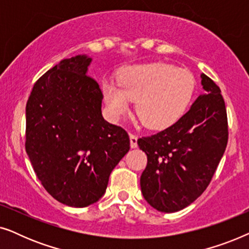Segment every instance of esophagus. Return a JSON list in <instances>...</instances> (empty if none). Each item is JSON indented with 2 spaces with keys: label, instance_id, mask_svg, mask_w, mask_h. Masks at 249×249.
I'll list each match as a JSON object with an SVG mask.
<instances>
[{
  "label": "esophagus",
  "instance_id": "esophagus-1",
  "mask_svg": "<svg viewBox=\"0 0 249 249\" xmlns=\"http://www.w3.org/2000/svg\"><path fill=\"white\" fill-rule=\"evenodd\" d=\"M129 137H130V146H131V148L137 147V139H138L137 136L130 134V135H129Z\"/></svg>",
  "mask_w": 249,
  "mask_h": 249
}]
</instances>
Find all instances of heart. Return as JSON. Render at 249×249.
Masks as SVG:
<instances>
[{
  "instance_id": "1",
  "label": "heart",
  "mask_w": 249,
  "mask_h": 249,
  "mask_svg": "<svg viewBox=\"0 0 249 249\" xmlns=\"http://www.w3.org/2000/svg\"><path fill=\"white\" fill-rule=\"evenodd\" d=\"M195 89L190 71L163 62L125 69L115 83L103 84V98L111 117L120 119L136 101V113L149 129L161 130L185 113Z\"/></svg>"
}]
</instances>
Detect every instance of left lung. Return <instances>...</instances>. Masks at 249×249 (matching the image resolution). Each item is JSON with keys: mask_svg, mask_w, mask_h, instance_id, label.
Wrapping results in <instances>:
<instances>
[{"mask_svg": "<svg viewBox=\"0 0 249 249\" xmlns=\"http://www.w3.org/2000/svg\"><path fill=\"white\" fill-rule=\"evenodd\" d=\"M204 91L169 128L139 138L147 155L141 177L144 198L160 212L185 209L204 193L228 144V119L221 89L200 74Z\"/></svg>", "mask_w": 249, "mask_h": 249, "instance_id": "1", "label": "left lung"}]
</instances>
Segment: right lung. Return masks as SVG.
<instances>
[{
    "label": "right lung",
    "mask_w": 249,
    "mask_h": 249,
    "mask_svg": "<svg viewBox=\"0 0 249 249\" xmlns=\"http://www.w3.org/2000/svg\"><path fill=\"white\" fill-rule=\"evenodd\" d=\"M91 57L60 61L34 85L26 105V152L51 196L72 207L96 203L130 148L124 129L104 120L103 94L87 74Z\"/></svg>",
    "instance_id": "1"
}]
</instances>
